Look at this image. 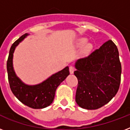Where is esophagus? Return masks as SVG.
<instances>
[{"label":"esophagus","mask_w":130,"mask_h":130,"mask_svg":"<svg viewBox=\"0 0 130 130\" xmlns=\"http://www.w3.org/2000/svg\"><path fill=\"white\" fill-rule=\"evenodd\" d=\"M75 71V67L73 66V65H70L69 66V71H70V73H73Z\"/></svg>","instance_id":"34e87169"}]
</instances>
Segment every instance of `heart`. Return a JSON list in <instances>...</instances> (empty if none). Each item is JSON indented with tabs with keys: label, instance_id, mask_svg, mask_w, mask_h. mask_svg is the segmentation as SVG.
<instances>
[{
	"label": "heart",
	"instance_id": "b5f03b06",
	"mask_svg": "<svg viewBox=\"0 0 130 130\" xmlns=\"http://www.w3.org/2000/svg\"><path fill=\"white\" fill-rule=\"evenodd\" d=\"M87 43V39L85 38H82L80 39H79L77 40V45L79 47H82L84 46V45H86V44Z\"/></svg>",
	"mask_w": 130,
	"mask_h": 130
}]
</instances>
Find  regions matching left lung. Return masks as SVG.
<instances>
[{
	"label": "left lung",
	"mask_w": 130,
	"mask_h": 130,
	"mask_svg": "<svg viewBox=\"0 0 130 130\" xmlns=\"http://www.w3.org/2000/svg\"><path fill=\"white\" fill-rule=\"evenodd\" d=\"M78 80L75 101L88 110L101 108L115 96L121 82V65L117 46L109 40L75 63Z\"/></svg>",
	"instance_id": "8db88e82"
}]
</instances>
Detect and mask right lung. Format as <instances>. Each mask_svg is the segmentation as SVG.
<instances>
[{
	"instance_id": "obj_1",
	"label": "right lung",
	"mask_w": 130,
	"mask_h": 130,
	"mask_svg": "<svg viewBox=\"0 0 130 130\" xmlns=\"http://www.w3.org/2000/svg\"><path fill=\"white\" fill-rule=\"evenodd\" d=\"M27 36L23 34L12 44L7 63L9 86L13 94L21 103L32 109H43L53 103L55 91L60 84L69 75V67L53 74L42 83L35 86L23 84L15 75L13 67V56L15 47Z\"/></svg>"
}]
</instances>
